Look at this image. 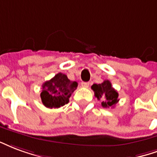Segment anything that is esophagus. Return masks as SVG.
<instances>
[{"instance_id": "34e87169", "label": "esophagus", "mask_w": 157, "mask_h": 157, "mask_svg": "<svg viewBox=\"0 0 157 157\" xmlns=\"http://www.w3.org/2000/svg\"><path fill=\"white\" fill-rule=\"evenodd\" d=\"M81 85H82L83 87L87 88V87L90 86V83H89V82H82V83H81Z\"/></svg>"}]
</instances>
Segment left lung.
<instances>
[{
    "label": "left lung",
    "mask_w": 157,
    "mask_h": 157,
    "mask_svg": "<svg viewBox=\"0 0 157 157\" xmlns=\"http://www.w3.org/2000/svg\"><path fill=\"white\" fill-rule=\"evenodd\" d=\"M91 89L94 92V96L99 100H102L101 105L104 108L114 107L119 101V94L112 87L111 83L109 80H105L102 83L93 84Z\"/></svg>",
    "instance_id": "left-lung-1"
}]
</instances>
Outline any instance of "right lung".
Masks as SVG:
<instances>
[{
  "instance_id": "1",
  "label": "right lung",
  "mask_w": 157,
  "mask_h": 157,
  "mask_svg": "<svg viewBox=\"0 0 157 157\" xmlns=\"http://www.w3.org/2000/svg\"><path fill=\"white\" fill-rule=\"evenodd\" d=\"M41 99L47 108H59L69 102L72 93L77 89L78 83L70 81L67 75L58 73L52 79L42 84Z\"/></svg>"
}]
</instances>
